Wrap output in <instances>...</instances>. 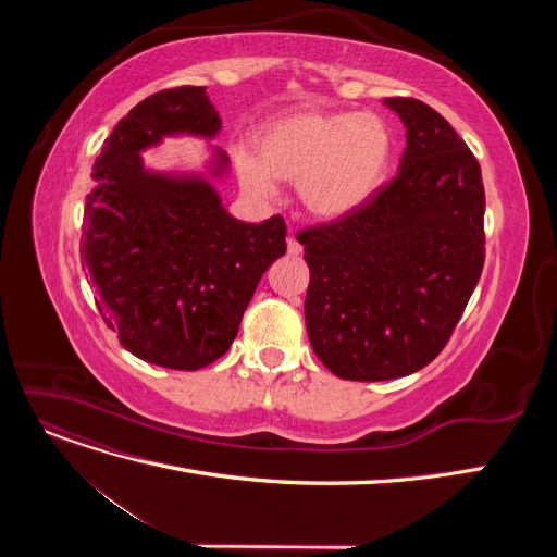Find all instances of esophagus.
I'll return each instance as SVG.
<instances>
[{"label":"esophagus","instance_id":"1","mask_svg":"<svg viewBox=\"0 0 557 557\" xmlns=\"http://www.w3.org/2000/svg\"><path fill=\"white\" fill-rule=\"evenodd\" d=\"M299 252H301L299 242L293 237V234H288V256H299Z\"/></svg>","mask_w":557,"mask_h":557}]
</instances>
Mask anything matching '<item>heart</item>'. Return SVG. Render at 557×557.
<instances>
[{"instance_id":"obj_1","label":"heart","mask_w":557,"mask_h":557,"mask_svg":"<svg viewBox=\"0 0 557 557\" xmlns=\"http://www.w3.org/2000/svg\"><path fill=\"white\" fill-rule=\"evenodd\" d=\"M256 156L234 148L244 193L276 195V181H295L297 197L318 218H342L362 207L381 185L393 158V134L374 113L293 109L252 134Z\"/></svg>"}]
</instances>
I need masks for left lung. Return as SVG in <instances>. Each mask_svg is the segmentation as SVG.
<instances>
[{
	"instance_id": "left-lung-1",
	"label": "left lung",
	"mask_w": 557,
	"mask_h": 557,
	"mask_svg": "<svg viewBox=\"0 0 557 557\" xmlns=\"http://www.w3.org/2000/svg\"><path fill=\"white\" fill-rule=\"evenodd\" d=\"M407 127L393 181L362 207L297 232L311 281V348L334 376L387 381L430 364L458 325L485 260L481 166L444 115L387 97Z\"/></svg>"
}]
</instances>
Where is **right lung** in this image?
I'll return each mask as SVG.
<instances>
[{
    "label": "right lung",
    "instance_id": "add662e5",
    "mask_svg": "<svg viewBox=\"0 0 557 557\" xmlns=\"http://www.w3.org/2000/svg\"><path fill=\"white\" fill-rule=\"evenodd\" d=\"M221 129L207 88L160 90L107 137L86 197L81 260L95 305L123 348L195 372L225 356L262 274L285 252V221L232 218L207 178L144 170L141 150L170 134ZM227 156L215 150L213 176Z\"/></svg>",
    "mask_w": 557,
    "mask_h": 557
}]
</instances>
